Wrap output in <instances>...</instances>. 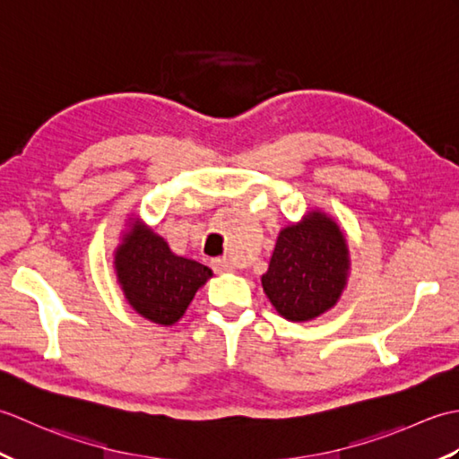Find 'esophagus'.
Masks as SVG:
<instances>
[{"mask_svg":"<svg viewBox=\"0 0 459 459\" xmlns=\"http://www.w3.org/2000/svg\"><path fill=\"white\" fill-rule=\"evenodd\" d=\"M211 266L214 272H230L232 268H235L232 266V262L227 258H214V260H211Z\"/></svg>","mask_w":459,"mask_h":459,"instance_id":"1","label":"esophagus"}]
</instances>
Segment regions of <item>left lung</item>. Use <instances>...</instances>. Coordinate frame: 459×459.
Instances as JSON below:
<instances>
[{"instance_id": "1", "label": "left lung", "mask_w": 459, "mask_h": 459, "mask_svg": "<svg viewBox=\"0 0 459 459\" xmlns=\"http://www.w3.org/2000/svg\"><path fill=\"white\" fill-rule=\"evenodd\" d=\"M347 270L343 232L325 214L311 212L280 232L262 288L281 317L309 321L335 306Z\"/></svg>"}]
</instances>
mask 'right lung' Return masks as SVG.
<instances>
[{"mask_svg":"<svg viewBox=\"0 0 459 459\" xmlns=\"http://www.w3.org/2000/svg\"><path fill=\"white\" fill-rule=\"evenodd\" d=\"M116 272L126 299L160 325L178 321L212 272L199 262L175 256L168 242L148 229H132L116 250Z\"/></svg>","mask_w":459,"mask_h":459,"instance_id":"right-lung-1","label":"right lung"}]
</instances>
